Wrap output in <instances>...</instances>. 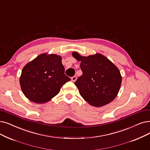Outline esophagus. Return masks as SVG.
Segmentation results:
<instances>
[{
    "label": "esophagus",
    "instance_id": "1",
    "mask_svg": "<svg viewBox=\"0 0 150 150\" xmlns=\"http://www.w3.org/2000/svg\"><path fill=\"white\" fill-rule=\"evenodd\" d=\"M71 80H72V81H75L77 79V76H74L73 77H71Z\"/></svg>",
    "mask_w": 150,
    "mask_h": 150
}]
</instances>
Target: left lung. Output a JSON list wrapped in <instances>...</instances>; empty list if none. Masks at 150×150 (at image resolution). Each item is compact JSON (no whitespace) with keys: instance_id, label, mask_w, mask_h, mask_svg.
Here are the masks:
<instances>
[{"instance_id":"8db88e82","label":"left lung","mask_w":150,"mask_h":150,"mask_svg":"<svg viewBox=\"0 0 150 150\" xmlns=\"http://www.w3.org/2000/svg\"><path fill=\"white\" fill-rule=\"evenodd\" d=\"M72 56L81 62L83 74L75 84L83 98L96 107L113 100L122 81L120 71L115 65L100 53L86 57L73 52Z\"/></svg>"}]
</instances>
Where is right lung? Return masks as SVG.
<instances>
[{"label":"right lung","instance_id":"1","mask_svg":"<svg viewBox=\"0 0 150 150\" xmlns=\"http://www.w3.org/2000/svg\"><path fill=\"white\" fill-rule=\"evenodd\" d=\"M64 71L61 56L40 54L23 69L19 83L23 94L35 103L48 102L59 93L63 84L70 80Z\"/></svg>","mask_w":150,"mask_h":150}]
</instances>
